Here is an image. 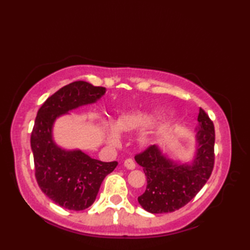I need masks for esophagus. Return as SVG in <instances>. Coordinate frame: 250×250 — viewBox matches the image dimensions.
Segmentation results:
<instances>
[{"mask_svg": "<svg viewBox=\"0 0 250 250\" xmlns=\"http://www.w3.org/2000/svg\"><path fill=\"white\" fill-rule=\"evenodd\" d=\"M124 164L128 169H134L135 168V163H134L133 160H132V159H126Z\"/></svg>", "mask_w": 250, "mask_h": 250, "instance_id": "esophagus-1", "label": "esophagus"}]
</instances>
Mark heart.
Wrapping results in <instances>:
<instances>
[{"mask_svg": "<svg viewBox=\"0 0 250 250\" xmlns=\"http://www.w3.org/2000/svg\"><path fill=\"white\" fill-rule=\"evenodd\" d=\"M161 116L159 114L144 113V111H132V113H125L120 115L116 120V124L113 121H105L104 132H105V142L110 147H117L121 143V132H129L139 130L145 126L155 124ZM142 140L146 142L148 136L143 135Z\"/></svg>", "mask_w": 250, "mask_h": 250, "instance_id": "heart-1", "label": "heart"}]
</instances>
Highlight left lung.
I'll list each match as a JSON object with an SVG mask.
<instances>
[{"instance_id":"1","label":"left lung","mask_w":250,"mask_h":250,"mask_svg":"<svg viewBox=\"0 0 250 250\" xmlns=\"http://www.w3.org/2000/svg\"><path fill=\"white\" fill-rule=\"evenodd\" d=\"M194 131L192 158L182 162L152 145L135 157L147 177L145 192L137 201L151 214L171 213L192 200L208 180L214 167V125L200 108Z\"/></svg>"}]
</instances>
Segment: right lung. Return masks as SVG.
Segmentation results:
<instances>
[{"mask_svg": "<svg viewBox=\"0 0 250 250\" xmlns=\"http://www.w3.org/2000/svg\"><path fill=\"white\" fill-rule=\"evenodd\" d=\"M105 92L104 87L74 82L58 90L37 111L31 134L35 177L41 190L66 209L83 210L91 206L103 179L118 163L97 160L78 148L61 147L55 141L54 126L62 116L97 103Z\"/></svg>", "mask_w": 250, "mask_h": 250, "instance_id": "add662e5", "label": "right lung"}]
</instances>
